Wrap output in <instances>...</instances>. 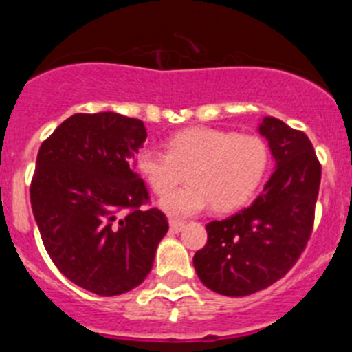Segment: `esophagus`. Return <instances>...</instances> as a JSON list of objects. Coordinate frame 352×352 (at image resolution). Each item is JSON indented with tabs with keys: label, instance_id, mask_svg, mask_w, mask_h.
Wrapping results in <instances>:
<instances>
[{
	"label": "esophagus",
	"instance_id": "34e87169",
	"mask_svg": "<svg viewBox=\"0 0 352 352\" xmlns=\"http://www.w3.org/2000/svg\"><path fill=\"white\" fill-rule=\"evenodd\" d=\"M169 226H170V231L173 232H179L185 227V222H182V220H174L170 219L169 220Z\"/></svg>",
	"mask_w": 352,
	"mask_h": 352
}]
</instances>
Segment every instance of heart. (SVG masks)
<instances>
[{"instance_id": "obj_1", "label": "heart", "mask_w": 352, "mask_h": 352, "mask_svg": "<svg viewBox=\"0 0 352 352\" xmlns=\"http://www.w3.org/2000/svg\"><path fill=\"white\" fill-rule=\"evenodd\" d=\"M270 146L257 133L192 126L173 133L164 153L142 149L135 157V170L157 195H166L181 181L189 183L162 199V210L173 217L211 210L226 213L247 204L270 167Z\"/></svg>"}]
</instances>
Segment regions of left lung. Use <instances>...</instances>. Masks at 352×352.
<instances>
[{
  "label": "left lung",
  "instance_id": "8db88e82",
  "mask_svg": "<svg viewBox=\"0 0 352 352\" xmlns=\"http://www.w3.org/2000/svg\"><path fill=\"white\" fill-rule=\"evenodd\" d=\"M276 169L248 208L206 223L208 241L195 252L199 278L223 296L270 287L296 264L309 243L321 185V164L310 139L276 118H264Z\"/></svg>",
  "mask_w": 352,
  "mask_h": 352
}]
</instances>
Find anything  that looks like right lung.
Masks as SVG:
<instances>
[{"label":"right lung","instance_id":"obj_1","mask_svg":"<svg viewBox=\"0 0 352 352\" xmlns=\"http://www.w3.org/2000/svg\"><path fill=\"white\" fill-rule=\"evenodd\" d=\"M144 123L116 113L74 114L42 142L31 210L49 257L100 296L132 291L153 268L169 223L133 170Z\"/></svg>","mask_w":352,"mask_h":352}]
</instances>
